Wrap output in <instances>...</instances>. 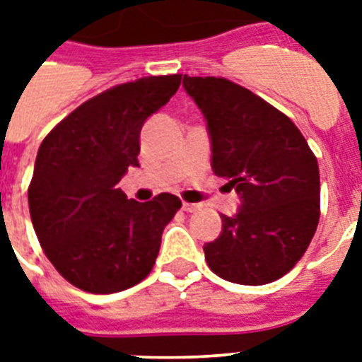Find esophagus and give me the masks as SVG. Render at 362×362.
I'll return each mask as SVG.
<instances>
[{"label": "esophagus", "mask_w": 362, "mask_h": 362, "mask_svg": "<svg viewBox=\"0 0 362 362\" xmlns=\"http://www.w3.org/2000/svg\"><path fill=\"white\" fill-rule=\"evenodd\" d=\"M199 209H201V204L186 203V201H184V203H182V210H184V212H197Z\"/></svg>", "instance_id": "esophagus-1"}]
</instances>
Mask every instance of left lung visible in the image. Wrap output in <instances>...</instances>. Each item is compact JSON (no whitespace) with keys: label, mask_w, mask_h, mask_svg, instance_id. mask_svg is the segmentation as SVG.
<instances>
[{"label":"left lung","mask_w":362,"mask_h":362,"mask_svg":"<svg viewBox=\"0 0 362 362\" xmlns=\"http://www.w3.org/2000/svg\"><path fill=\"white\" fill-rule=\"evenodd\" d=\"M184 88L203 110L212 169L240 195L237 214L204 244L220 278L263 286L300 261L320 223V167L308 142L284 112L221 76H187Z\"/></svg>","instance_id":"obj_1"}]
</instances>
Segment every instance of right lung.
<instances>
[{
  "label": "right lung",
  "mask_w": 362,
  "mask_h": 362,
  "mask_svg": "<svg viewBox=\"0 0 362 362\" xmlns=\"http://www.w3.org/2000/svg\"><path fill=\"white\" fill-rule=\"evenodd\" d=\"M182 75L142 76L112 86L65 116L39 146L28 187L35 235L54 269L82 291L109 295L153 269L161 235L182 201L148 203L118 187L139 167L141 129L180 86Z\"/></svg>",
  "instance_id": "obj_1"
}]
</instances>
